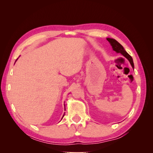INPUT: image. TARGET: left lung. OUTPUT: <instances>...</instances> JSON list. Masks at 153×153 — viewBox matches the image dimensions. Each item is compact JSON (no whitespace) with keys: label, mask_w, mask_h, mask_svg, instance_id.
<instances>
[{"label":"left lung","mask_w":153,"mask_h":153,"mask_svg":"<svg viewBox=\"0 0 153 153\" xmlns=\"http://www.w3.org/2000/svg\"><path fill=\"white\" fill-rule=\"evenodd\" d=\"M106 39L110 43V45H111V46L112 47V48H113V51H116V53H121L123 56H125L127 59L129 61V62H130L132 68H134V62H133L131 56L125 51L124 48H123V47H122V45H120L118 41L115 39H114L107 38Z\"/></svg>","instance_id":"left-lung-1"}]
</instances>
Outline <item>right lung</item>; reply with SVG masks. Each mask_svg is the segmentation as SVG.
Here are the masks:
<instances>
[{"mask_svg":"<svg viewBox=\"0 0 153 153\" xmlns=\"http://www.w3.org/2000/svg\"><path fill=\"white\" fill-rule=\"evenodd\" d=\"M64 116H63V117H64Z\"/></svg>","mask_w":153,"mask_h":153,"instance_id":"add662e5","label":"right lung"}]
</instances>
